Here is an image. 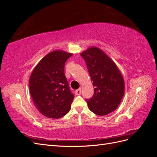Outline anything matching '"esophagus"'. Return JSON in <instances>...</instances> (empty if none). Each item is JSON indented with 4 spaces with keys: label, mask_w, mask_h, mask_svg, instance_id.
<instances>
[{
    "label": "esophagus",
    "mask_w": 157,
    "mask_h": 157,
    "mask_svg": "<svg viewBox=\"0 0 157 157\" xmlns=\"http://www.w3.org/2000/svg\"><path fill=\"white\" fill-rule=\"evenodd\" d=\"M75 95H77V96H79V95L81 94V89L78 88V90H76L75 91Z\"/></svg>",
    "instance_id": "34e87169"
}]
</instances>
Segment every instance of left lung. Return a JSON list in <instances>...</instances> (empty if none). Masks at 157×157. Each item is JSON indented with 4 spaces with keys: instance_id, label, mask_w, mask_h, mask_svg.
Listing matches in <instances>:
<instances>
[{
    "instance_id": "8db88e82",
    "label": "left lung",
    "mask_w": 157,
    "mask_h": 157,
    "mask_svg": "<svg viewBox=\"0 0 157 157\" xmlns=\"http://www.w3.org/2000/svg\"><path fill=\"white\" fill-rule=\"evenodd\" d=\"M86 62L95 88L93 96L86 99L88 108L103 116L115 111L124 94V81L115 63L101 50L92 47L80 54Z\"/></svg>"
}]
</instances>
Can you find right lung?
Masks as SVG:
<instances>
[{
    "label": "right lung",
    "instance_id": "obj_1",
    "mask_svg": "<svg viewBox=\"0 0 157 157\" xmlns=\"http://www.w3.org/2000/svg\"><path fill=\"white\" fill-rule=\"evenodd\" d=\"M72 55L61 50L52 52L40 60L31 73L29 91L33 101L46 117L59 118L70 111L75 96L65 77L64 67Z\"/></svg>",
    "mask_w": 157,
    "mask_h": 157
}]
</instances>
